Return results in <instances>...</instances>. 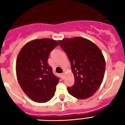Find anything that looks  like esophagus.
Instances as JSON below:
<instances>
[{
	"label": "esophagus",
	"instance_id": "1",
	"mask_svg": "<svg viewBox=\"0 0 125 125\" xmlns=\"http://www.w3.org/2000/svg\"><path fill=\"white\" fill-rule=\"evenodd\" d=\"M64 73H62L61 74V76L62 78H64Z\"/></svg>",
	"mask_w": 125,
	"mask_h": 125
}]
</instances>
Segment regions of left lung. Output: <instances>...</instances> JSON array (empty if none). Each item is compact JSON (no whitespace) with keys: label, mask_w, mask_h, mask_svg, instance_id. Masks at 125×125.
Wrapping results in <instances>:
<instances>
[{"label":"left lung","mask_w":125,"mask_h":125,"mask_svg":"<svg viewBox=\"0 0 125 125\" xmlns=\"http://www.w3.org/2000/svg\"><path fill=\"white\" fill-rule=\"evenodd\" d=\"M59 44L68 56L74 77V84L68 88L75 98L92 96L103 80L106 62L102 52L94 42L81 37L64 38Z\"/></svg>","instance_id":"obj_1"}]
</instances>
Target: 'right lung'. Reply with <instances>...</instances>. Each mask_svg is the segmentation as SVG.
Masks as SVG:
<instances>
[{
  "instance_id": "obj_1",
  "label": "right lung",
  "mask_w": 125,
  "mask_h": 125,
  "mask_svg": "<svg viewBox=\"0 0 125 125\" xmlns=\"http://www.w3.org/2000/svg\"><path fill=\"white\" fill-rule=\"evenodd\" d=\"M58 45L52 39H34L19 52L15 66L17 81L25 94L35 102H47L54 95L59 78L52 73L47 58Z\"/></svg>"
}]
</instances>
